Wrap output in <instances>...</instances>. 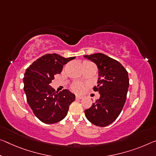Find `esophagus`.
Returning <instances> with one entry per match:
<instances>
[{
	"instance_id": "34e87169",
	"label": "esophagus",
	"mask_w": 156,
	"mask_h": 156,
	"mask_svg": "<svg viewBox=\"0 0 156 156\" xmlns=\"http://www.w3.org/2000/svg\"><path fill=\"white\" fill-rule=\"evenodd\" d=\"M83 98V96H76V100H80V99H82Z\"/></svg>"
}]
</instances>
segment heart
<instances>
[{
	"mask_svg": "<svg viewBox=\"0 0 156 156\" xmlns=\"http://www.w3.org/2000/svg\"><path fill=\"white\" fill-rule=\"evenodd\" d=\"M90 62L85 61L83 63H89ZM85 85H84L83 83H80V82H74L71 84L70 86V88L71 91H73V92L77 93V94H80L82 93L83 91L85 90Z\"/></svg>",
	"mask_w": 156,
	"mask_h": 156,
	"instance_id": "heart-1",
	"label": "heart"
}]
</instances>
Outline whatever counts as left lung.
Returning a JSON list of instances; mask_svg holds the SVG:
<instances>
[{"label":"left lung","instance_id":"1","mask_svg":"<svg viewBox=\"0 0 156 156\" xmlns=\"http://www.w3.org/2000/svg\"><path fill=\"white\" fill-rule=\"evenodd\" d=\"M84 57L97 65L99 77L93 89L100 94V98L85 110V117L97 126H107L117 119L125 104L129 87L128 72L117 60L103 53Z\"/></svg>","mask_w":156,"mask_h":156}]
</instances>
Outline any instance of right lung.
I'll use <instances>...</instances> for the list:
<instances>
[{
    "instance_id": "add662e5",
    "label": "right lung",
    "mask_w": 156,
    "mask_h": 156,
    "mask_svg": "<svg viewBox=\"0 0 156 156\" xmlns=\"http://www.w3.org/2000/svg\"><path fill=\"white\" fill-rule=\"evenodd\" d=\"M75 58L46 54L26 69L23 90L27 101L34 115L43 123L50 124L62 120L75 101V95L70 91L65 89L58 92L49 85L54 76L62 72L63 65Z\"/></svg>"
}]
</instances>
